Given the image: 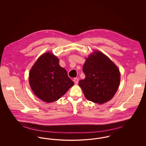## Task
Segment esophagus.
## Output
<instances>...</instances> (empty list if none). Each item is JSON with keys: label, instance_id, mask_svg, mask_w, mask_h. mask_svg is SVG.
<instances>
[{"label": "esophagus", "instance_id": "1", "mask_svg": "<svg viewBox=\"0 0 146 146\" xmlns=\"http://www.w3.org/2000/svg\"><path fill=\"white\" fill-rule=\"evenodd\" d=\"M73 81H74V83L76 84H78V82H79V80H78V79L77 78H74Z\"/></svg>", "mask_w": 146, "mask_h": 146}]
</instances>
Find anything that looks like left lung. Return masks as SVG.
I'll return each instance as SVG.
<instances>
[{"label":"left lung","instance_id":"left-lung-1","mask_svg":"<svg viewBox=\"0 0 146 146\" xmlns=\"http://www.w3.org/2000/svg\"><path fill=\"white\" fill-rule=\"evenodd\" d=\"M85 79L79 85L87 100L104 104L110 101L118 90L120 73L117 65L99 50H95L86 57L83 67Z\"/></svg>","mask_w":146,"mask_h":146}]
</instances>
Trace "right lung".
I'll return each mask as SVG.
<instances>
[{
	"mask_svg": "<svg viewBox=\"0 0 146 146\" xmlns=\"http://www.w3.org/2000/svg\"><path fill=\"white\" fill-rule=\"evenodd\" d=\"M28 80L35 95L46 103L57 101L74 85L67 70L60 66L58 57L49 51L33 65Z\"/></svg>",
	"mask_w": 146,
	"mask_h": 146,
	"instance_id": "obj_1",
	"label": "right lung"
}]
</instances>
